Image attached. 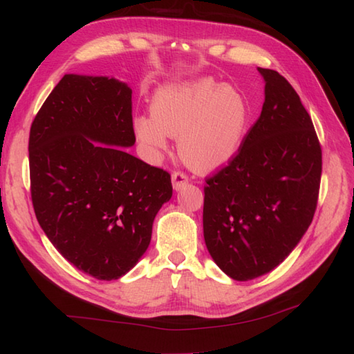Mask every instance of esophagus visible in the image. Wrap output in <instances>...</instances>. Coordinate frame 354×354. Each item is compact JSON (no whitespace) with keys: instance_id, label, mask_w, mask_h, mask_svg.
<instances>
[{"instance_id":"esophagus-1","label":"esophagus","mask_w":354,"mask_h":354,"mask_svg":"<svg viewBox=\"0 0 354 354\" xmlns=\"http://www.w3.org/2000/svg\"><path fill=\"white\" fill-rule=\"evenodd\" d=\"M171 180H173V187L176 190H180L181 187H185L189 181V177L183 171H174L173 176H171Z\"/></svg>"}]
</instances>
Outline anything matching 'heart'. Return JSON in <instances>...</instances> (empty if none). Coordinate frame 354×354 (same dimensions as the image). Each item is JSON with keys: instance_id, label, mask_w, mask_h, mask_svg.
<instances>
[{"instance_id": "obj_1", "label": "heart", "mask_w": 354, "mask_h": 354, "mask_svg": "<svg viewBox=\"0 0 354 354\" xmlns=\"http://www.w3.org/2000/svg\"><path fill=\"white\" fill-rule=\"evenodd\" d=\"M151 115H138L134 131L152 158L168 151L178 137V153L194 169L212 171L238 155L250 125L243 94L209 78L160 90Z\"/></svg>"}]
</instances>
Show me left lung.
I'll use <instances>...</instances> for the list:
<instances>
[{"mask_svg":"<svg viewBox=\"0 0 354 354\" xmlns=\"http://www.w3.org/2000/svg\"><path fill=\"white\" fill-rule=\"evenodd\" d=\"M259 71V120L203 186V238L234 281L269 273L295 248L313 220L322 176V149L299 95L281 73Z\"/></svg>","mask_w":354,"mask_h":354,"instance_id":"1","label":"left lung"}]
</instances>
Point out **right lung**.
<instances>
[{
  "label": "right lung",
  "instance_id": "right-lung-1",
  "mask_svg": "<svg viewBox=\"0 0 354 354\" xmlns=\"http://www.w3.org/2000/svg\"><path fill=\"white\" fill-rule=\"evenodd\" d=\"M134 142L131 90L106 77L65 75L30 125L39 226L71 264L100 281L133 269L173 196L168 171L125 151Z\"/></svg>",
  "mask_w": 354,
  "mask_h": 354
}]
</instances>
